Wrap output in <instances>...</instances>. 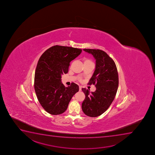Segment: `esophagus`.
Returning <instances> with one entry per match:
<instances>
[{
	"mask_svg": "<svg viewBox=\"0 0 155 155\" xmlns=\"http://www.w3.org/2000/svg\"><path fill=\"white\" fill-rule=\"evenodd\" d=\"M81 89H82V87H81V86H79V91H81Z\"/></svg>",
	"mask_w": 155,
	"mask_h": 155,
	"instance_id": "obj_1",
	"label": "esophagus"
}]
</instances>
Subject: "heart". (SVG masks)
Returning a JSON list of instances; mask_svg holds the SVG:
<instances>
[{"mask_svg":"<svg viewBox=\"0 0 155 155\" xmlns=\"http://www.w3.org/2000/svg\"><path fill=\"white\" fill-rule=\"evenodd\" d=\"M84 63H90V62H92L91 60H90L89 58H84Z\"/></svg>","mask_w":155,"mask_h":155,"instance_id":"heart-1","label":"heart"}]
</instances>
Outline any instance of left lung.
Listing matches in <instances>:
<instances>
[{"instance_id":"obj_1","label":"left lung","mask_w":155,"mask_h":155,"mask_svg":"<svg viewBox=\"0 0 155 155\" xmlns=\"http://www.w3.org/2000/svg\"><path fill=\"white\" fill-rule=\"evenodd\" d=\"M96 60L94 72L88 84H94L95 92L82 88L86 95L82 103V111L87 116H99L109 108L115 98L119 84L116 65L105 52L99 49H84Z\"/></svg>"}]
</instances>
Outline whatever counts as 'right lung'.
<instances>
[{
    "mask_svg": "<svg viewBox=\"0 0 155 155\" xmlns=\"http://www.w3.org/2000/svg\"><path fill=\"white\" fill-rule=\"evenodd\" d=\"M81 52L82 50L76 48L56 45L47 50L39 58L35 71L34 88L41 105L51 115L65 112L72 97L78 92L79 86L74 82L65 87L61 76L68 73L70 62Z\"/></svg>",
    "mask_w": 155,
    "mask_h": 155,
    "instance_id": "1",
    "label": "right lung"
}]
</instances>
